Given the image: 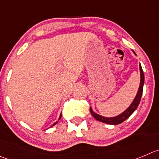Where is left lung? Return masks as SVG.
I'll return each instance as SVG.
<instances>
[{
    "instance_id": "8db88e82",
    "label": "left lung",
    "mask_w": 159,
    "mask_h": 159,
    "mask_svg": "<svg viewBox=\"0 0 159 159\" xmlns=\"http://www.w3.org/2000/svg\"><path fill=\"white\" fill-rule=\"evenodd\" d=\"M134 54L135 55L136 53L133 51ZM139 68H140V86H139L138 90H137V93L136 94L135 98H134V101H133L132 103L130 104L129 107L126 108L123 112H122L121 114L118 115L116 116H113V117H105V116H101V115L98 114V113L95 112L93 110L92 107L90 108V113H91L92 116H93L95 119L100 121V122H102L106 124H110V125H118V124L122 123V122L127 119L135 111V110L137 109V107H138L139 103H140V99H141L142 93H143V84H144V75H143V69H142L141 66H140V63L139 65Z\"/></svg>"
}]
</instances>
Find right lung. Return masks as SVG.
<instances>
[{"label":"right lung","instance_id":"obj_1","mask_svg":"<svg viewBox=\"0 0 159 159\" xmlns=\"http://www.w3.org/2000/svg\"><path fill=\"white\" fill-rule=\"evenodd\" d=\"M61 114H60V116H59V118H58V120H60V119H61ZM58 121H56V122H54V124H53L52 126H50V127H51V126H54V125H56V124L58 123Z\"/></svg>","mask_w":159,"mask_h":159}]
</instances>
